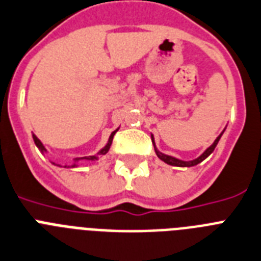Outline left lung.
Masks as SVG:
<instances>
[{
	"label": "left lung",
	"instance_id": "8db88e82",
	"mask_svg": "<svg viewBox=\"0 0 261 261\" xmlns=\"http://www.w3.org/2000/svg\"><path fill=\"white\" fill-rule=\"evenodd\" d=\"M224 131H225V128L222 130L221 134L219 135V137L216 138L215 142L212 143L209 147H207L206 150H205L202 154H201L200 156H197L196 160H192V161H184V160H178V158H175V156H171V155H167V154H164V152H161L160 150L156 149V146H155V142H154V135L151 134V141H152V145H154V150H155V154L156 156L160 158L161 161H164L165 164L167 165H171V166H177V167H192V166H196V165L201 164L202 161L206 160L207 156L211 155L212 152L215 151L216 149V146H217V143H219L220 141V138H221V135L224 134Z\"/></svg>",
	"mask_w": 261,
	"mask_h": 261
}]
</instances>
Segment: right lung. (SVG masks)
<instances>
[{
  "label": "right lung",
  "instance_id": "add662e5",
  "mask_svg": "<svg viewBox=\"0 0 261 261\" xmlns=\"http://www.w3.org/2000/svg\"><path fill=\"white\" fill-rule=\"evenodd\" d=\"M118 130H119V128H116L115 131H112L111 135H110V138H109V142H107L105 147L99 150V151H97L96 154H95V155L82 156V158H75V160H73V164H72V165H64V167H77V166H79L80 161H97V160H99V158H100L101 155H105V154H107V152H109V150H110V146H111V143H112V138H114V135H115V133ZM32 137H33V141H35V145L37 146V149H39L40 151H41V154H45L46 149H45V147H44V145H42V142L40 141L39 138L36 137L35 134H32ZM52 164H54L55 166H60L61 167V165H57V164H55V162H52Z\"/></svg>",
  "mask_w": 261,
  "mask_h": 261
}]
</instances>
